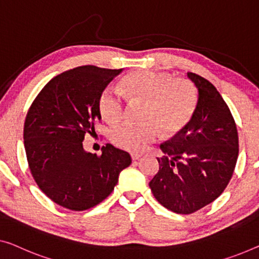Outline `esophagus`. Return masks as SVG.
<instances>
[{"label": "esophagus", "mask_w": 259, "mask_h": 259, "mask_svg": "<svg viewBox=\"0 0 259 259\" xmlns=\"http://www.w3.org/2000/svg\"><path fill=\"white\" fill-rule=\"evenodd\" d=\"M141 157H142V154H141V153H135V152L131 153V159H133V160H137V159H140Z\"/></svg>", "instance_id": "obj_1"}]
</instances>
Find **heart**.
Returning a JSON list of instances; mask_svg holds the SVG:
<instances>
[{
	"mask_svg": "<svg viewBox=\"0 0 259 259\" xmlns=\"http://www.w3.org/2000/svg\"><path fill=\"white\" fill-rule=\"evenodd\" d=\"M121 90L128 100L144 101L141 114L144 122H124L111 130V142L128 151H143L156 141L159 131L165 136L179 134L198 107L194 84L165 72L143 69L130 73L121 81ZM99 110L107 122L117 123L124 116L125 100L121 93L107 87L100 94Z\"/></svg>",
	"mask_w": 259,
	"mask_h": 259,
	"instance_id": "obj_1",
	"label": "heart"
}]
</instances>
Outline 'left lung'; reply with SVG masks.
<instances>
[{
    "label": "left lung",
    "mask_w": 259,
    "mask_h": 259,
    "mask_svg": "<svg viewBox=\"0 0 259 259\" xmlns=\"http://www.w3.org/2000/svg\"><path fill=\"white\" fill-rule=\"evenodd\" d=\"M198 88L195 114L188 125L160 144L159 171L149 183L161 206L192 214L218 199L233 177L238 135L230 109L215 86L188 72Z\"/></svg>",
    "instance_id": "obj_1"
}]
</instances>
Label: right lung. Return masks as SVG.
Returning <instances> with one entry per match:
<instances>
[{
    "instance_id": "right-lung-1",
    "label": "right lung",
    "mask_w": 259,
    "mask_h": 259,
    "mask_svg": "<svg viewBox=\"0 0 259 259\" xmlns=\"http://www.w3.org/2000/svg\"><path fill=\"white\" fill-rule=\"evenodd\" d=\"M121 72L92 65L68 69L45 84L26 114L23 137L31 175L48 198L69 210L102 202L131 164L130 154L111 144L100 156L82 146L101 119L100 94Z\"/></svg>"
}]
</instances>
